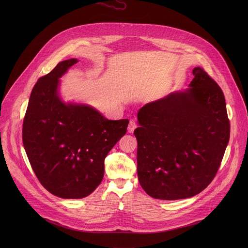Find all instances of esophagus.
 <instances>
[{"label":"esophagus","mask_w":248,"mask_h":248,"mask_svg":"<svg viewBox=\"0 0 248 248\" xmlns=\"http://www.w3.org/2000/svg\"><path fill=\"white\" fill-rule=\"evenodd\" d=\"M136 128H137V123L134 120H131L129 122V126H128V133H130V134L134 133Z\"/></svg>","instance_id":"1"}]
</instances>
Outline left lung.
I'll use <instances>...</instances> for the list:
<instances>
[{"label":"left lung","instance_id":"8db88e82","mask_svg":"<svg viewBox=\"0 0 248 248\" xmlns=\"http://www.w3.org/2000/svg\"><path fill=\"white\" fill-rule=\"evenodd\" d=\"M183 92L147 103L138 112V177L154 199L194 197L216 176L230 137L223 93L200 67Z\"/></svg>","mask_w":248,"mask_h":248}]
</instances>
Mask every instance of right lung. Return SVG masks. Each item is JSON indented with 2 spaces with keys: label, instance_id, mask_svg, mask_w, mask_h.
<instances>
[{
  "label": "right lung",
  "instance_id": "add662e5",
  "mask_svg": "<svg viewBox=\"0 0 248 248\" xmlns=\"http://www.w3.org/2000/svg\"><path fill=\"white\" fill-rule=\"evenodd\" d=\"M78 59L60 62L32 89L23 142L41 184L62 199H83L104 176L108 153L126 134L128 119L108 120L85 103L66 102L60 78Z\"/></svg>",
  "mask_w": 248,
  "mask_h": 248
}]
</instances>
